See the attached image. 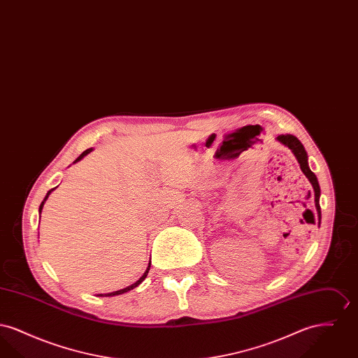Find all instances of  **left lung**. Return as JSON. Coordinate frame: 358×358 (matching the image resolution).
Wrapping results in <instances>:
<instances>
[{"label": "left lung", "instance_id": "left-lung-1", "mask_svg": "<svg viewBox=\"0 0 358 358\" xmlns=\"http://www.w3.org/2000/svg\"><path fill=\"white\" fill-rule=\"evenodd\" d=\"M279 142H282L283 145H286L289 148V150L294 153V155L296 157L298 162H299V166L302 171L305 173L308 181L311 182V185L314 187V196H315V208L318 210V215L321 216V206H320V196H321V187L318 184V180H317V176L310 171L308 168V164H307V153L303 148V145L301 143V141L296 138V136H291V134H282V136H278L276 138Z\"/></svg>", "mask_w": 358, "mask_h": 358}]
</instances>
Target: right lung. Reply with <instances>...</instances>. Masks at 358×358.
<instances>
[{
    "label": "right lung",
    "mask_w": 358,
    "mask_h": 358,
    "mask_svg": "<svg viewBox=\"0 0 358 358\" xmlns=\"http://www.w3.org/2000/svg\"><path fill=\"white\" fill-rule=\"evenodd\" d=\"M92 149H87V150H85L83 153L80 154L78 158H76V161L75 162H78V161H80L85 155H87V154L90 153ZM50 193H51V190L47 193V196H45V199H44V201L41 203V205H40V209H38V212H41V209H43V205H44V203H45V200L48 199V196H50ZM149 270H150V263H149V266H148V270L145 271V273L139 278V280H136V283L134 285H131V286H129V287H126V289H120V291H115V292H110V294H106V296H114V295H120V294H123V292H127V291H130V289H134V287H136L138 285H141L143 280H145V278L148 276V273H149ZM101 296H102V294H99Z\"/></svg>",
    "instance_id": "obj_1"
}]
</instances>
